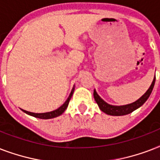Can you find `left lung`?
<instances>
[{
    "instance_id": "1",
    "label": "left lung",
    "mask_w": 160,
    "mask_h": 160,
    "mask_svg": "<svg viewBox=\"0 0 160 160\" xmlns=\"http://www.w3.org/2000/svg\"><path fill=\"white\" fill-rule=\"evenodd\" d=\"M154 83H155V77H154L153 82H152L150 87L149 88V90H147L145 94H144L142 97H140L138 100H136L135 102L129 104L127 105H122V106H114V105H110L109 104H107L98 95L95 90H94V98H95V101L97 103V105H99L100 109L102 110L103 112H105V114H109V115H124V114H128L129 113H131L136 109H138L139 107L141 106L142 105H144V103L148 100V98L149 97V95L151 94L153 88H154Z\"/></svg>"
}]
</instances>
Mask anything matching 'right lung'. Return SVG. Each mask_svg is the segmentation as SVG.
Here are the masks:
<instances>
[{"instance_id": "right-lung-1", "label": "right lung", "mask_w": 160, "mask_h": 160, "mask_svg": "<svg viewBox=\"0 0 160 160\" xmlns=\"http://www.w3.org/2000/svg\"><path fill=\"white\" fill-rule=\"evenodd\" d=\"M74 90H75V88L73 87L72 90H71V92H70V95H69V97H68V99L66 100V101H65V102L63 104V105H61L59 109H55L54 111L47 112V113H41V114H36V113H32V112L26 111V110H24V109H22V110H23L25 113H26V114H30V115H32V116L34 117H36V118H39V119H47L59 116V115H60L61 114H63L64 111L66 109V108H67L68 105H69V102H70V98H71V96H72L73 95V92H74Z\"/></svg>"}]
</instances>
